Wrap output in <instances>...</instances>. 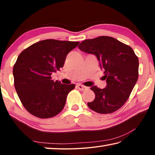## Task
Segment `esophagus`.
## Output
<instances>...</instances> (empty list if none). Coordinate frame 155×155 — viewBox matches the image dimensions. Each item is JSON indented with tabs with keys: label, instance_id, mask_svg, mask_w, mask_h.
Here are the masks:
<instances>
[{
	"label": "esophagus",
	"instance_id": "obj_1",
	"mask_svg": "<svg viewBox=\"0 0 155 155\" xmlns=\"http://www.w3.org/2000/svg\"><path fill=\"white\" fill-rule=\"evenodd\" d=\"M77 88L78 89V90H81V91L86 90H87V89H88L87 87H85V86L82 85H79V84H78V85H77Z\"/></svg>",
	"mask_w": 155,
	"mask_h": 155
}]
</instances>
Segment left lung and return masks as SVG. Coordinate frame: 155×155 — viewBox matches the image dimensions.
Segmentation results:
<instances>
[{
	"label": "left lung",
	"instance_id": "8db88e82",
	"mask_svg": "<svg viewBox=\"0 0 155 155\" xmlns=\"http://www.w3.org/2000/svg\"><path fill=\"white\" fill-rule=\"evenodd\" d=\"M81 51L94 54L106 80L105 88L92 86L95 98L87 103L99 114H111L124 105L138 79L139 60L126 44L109 36L85 40L78 46Z\"/></svg>",
	"mask_w": 155,
	"mask_h": 155
}]
</instances>
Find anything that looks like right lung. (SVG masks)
Listing matches in <instances>:
<instances>
[{
	"label": "right lung",
	"instance_id": "1",
	"mask_svg": "<svg viewBox=\"0 0 155 155\" xmlns=\"http://www.w3.org/2000/svg\"><path fill=\"white\" fill-rule=\"evenodd\" d=\"M79 41L46 40L33 44L18 56L14 65V86L27 111L40 118L57 115L65 106L74 84L65 85L51 79L64 67L65 58Z\"/></svg>",
	"mask_w": 155,
	"mask_h": 155
}]
</instances>
